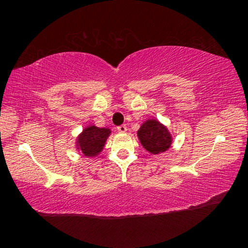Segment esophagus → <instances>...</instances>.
<instances>
[{"mask_svg":"<svg viewBox=\"0 0 248 248\" xmlns=\"http://www.w3.org/2000/svg\"><path fill=\"white\" fill-rule=\"evenodd\" d=\"M117 130H118V131H119L120 133H124V132L127 131V130H128V128L125 127L124 124H121V125H119L118 128H117Z\"/></svg>","mask_w":248,"mask_h":248,"instance_id":"esophagus-1","label":"esophagus"}]
</instances>
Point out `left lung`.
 <instances>
[{
	"label": "left lung",
	"mask_w": 248,
	"mask_h": 248,
	"mask_svg": "<svg viewBox=\"0 0 248 248\" xmlns=\"http://www.w3.org/2000/svg\"><path fill=\"white\" fill-rule=\"evenodd\" d=\"M138 138L149 153L161 154L170 148L173 137L164 124L157 119H148L138 130Z\"/></svg>",
	"instance_id": "1"
}]
</instances>
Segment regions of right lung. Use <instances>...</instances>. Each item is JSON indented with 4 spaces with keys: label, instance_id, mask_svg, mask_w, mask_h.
Returning <instances> with one entry per match:
<instances>
[{
    "label": "right lung",
    "instance_id": "add662e5",
    "mask_svg": "<svg viewBox=\"0 0 248 248\" xmlns=\"http://www.w3.org/2000/svg\"><path fill=\"white\" fill-rule=\"evenodd\" d=\"M109 128H98L94 124L84 128L78 134L75 145L77 150L86 157H95L102 152L108 137L110 136Z\"/></svg>",
    "mask_w": 248,
    "mask_h": 248
}]
</instances>
